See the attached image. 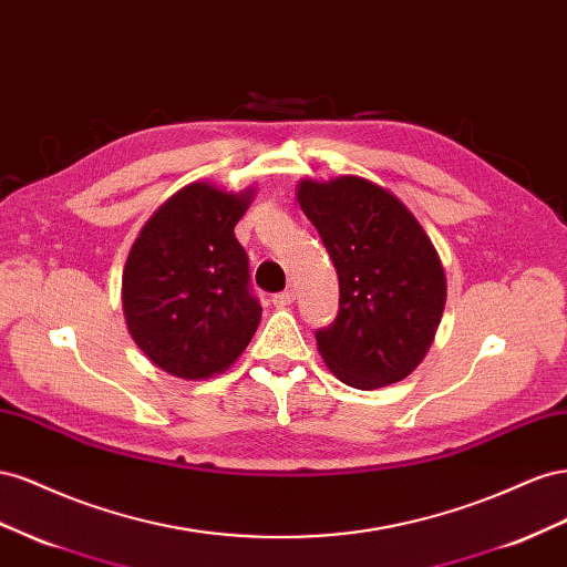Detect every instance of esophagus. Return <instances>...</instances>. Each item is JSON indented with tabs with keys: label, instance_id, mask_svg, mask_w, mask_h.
I'll use <instances>...</instances> for the list:
<instances>
[{
	"label": "esophagus",
	"instance_id": "1",
	"mask_svg": "<svg viewBox=\"0 0 567 567\" xmlns=\"http://www.w3.org/2000/svg\"><path fill=\"white\" fill-rule=\"evenodd\" d=\"M295 289H285V292H278V295H272V303L275 306H280V309H285V306H289L295 301Z\"/></svg>",
	"mask_w": 567,
	"mask_h": 567
}]
</instances>
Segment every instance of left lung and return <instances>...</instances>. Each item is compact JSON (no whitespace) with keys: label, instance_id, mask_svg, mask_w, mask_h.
<instances>
[{"label":"left lung","instance_id":"1","mask_svg":"<svg viewBox=\"0 0 567 567\" xmlns=\"http://www.w3.org/2000/svg\"><path fill=\"white\" fill-rule=\"evenodd\" d=\"M297 202L339 278V313L316 332L322 361L355 390L401 382L425 359L446 303L442 258L396 194L359 175L303 177Z\"/></svg>","mask_w":567,"mask_h":567}]
</instances>
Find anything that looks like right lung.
Instances as JSON below:
<instances>
[{"label": "right lung", "instance_id": "add662e5", "mask_svg": "<svg viewBox=\"0 0 567 567\" xmlns=\"http://www.w3.org/2000/svg\"><path fill=\"white\" fill-rule=\"evenodd\" d=\"M256 189L189 183L144 223L123 268L133 342L166 373L208 380L228 370L261 322L247 251L235 237Z\"/></svg>", "mask_w": 567, "mask_h": 567}]
</instances>
